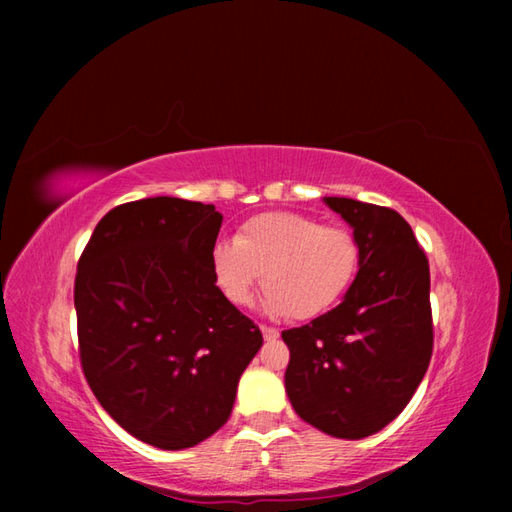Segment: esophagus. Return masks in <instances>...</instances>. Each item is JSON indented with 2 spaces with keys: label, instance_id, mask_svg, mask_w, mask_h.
Returning a JSON list of instances; mask_svg holds the SVG:
<instances>
[{
  "label": "esophagus",
  "instance_id": "34e87169",
  "mask_svg": "<svg viewBox=\"0 0 512 512\" xmlns=\"http://www.w3.org/2000/svg\"><path fill=\"white\" fill-rule=\"evenodd\" d=\"M262 334L266 341H277L279 339V330L277 328H268V325H262Z\"/></svg>",
  "mask_w": 512,
  "mask_h": 512
}]
</instances>
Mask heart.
<instances>
[{
    "label": "heart",
    "mask_w": 512,
    "mask_h": 512,
    "mask_svg": "<svg viewBox=\"0 0 512 512\" xmlns=\"http://www.w3.org/2000/svg\"><path fill=\"white\" fill-rule=\"evenodd\" d=\"M361 266V246L343 226L275 211L250 217L235 242H217L211 270L233 306H248L266 281V310L314 319L341 301ZM267 279H263V275Z\"/></svg>",
    "instance_id": "heart-1"
}]
</instances>
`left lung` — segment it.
Listing matches in <instances>:
<instances>
[{"label": "left lung", "instance_id": "8db88e82", "mask_svg": "<svg viewBox=\"0 0 512 512\" xmlns=\"http://www.w3.org/2000/svg\"><path fill=\"white\" fill-rule=\"evenodd\" d=\"M354 228L361 266L343 301L281 332L286 391L297 416L334 438L361 440L416 394L433 352L429 262L405 217L387 206L323 198Z\"/></svg>", "mask_w": 512, "mask_h": 512}]
</instances>
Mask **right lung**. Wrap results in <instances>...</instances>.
<instances>
[{
  "label": "right lung",
  "mask_w": 512,
  "mask_h": 512,
  "mask_svg": "<svg viewBox=\"0 0 512 512\" xmlns=\"http://www.w3.org/2000/svg\"><path fill=\"white\" fill-rule=\"evenodd\" d=\"M213 204L145 198L96 224L76 266L85 380L121 427L151 447L200 444L233 411L264 339L215 286Z\"/></svg>",
  "instance_id": "1"
}]
</instances>
